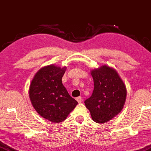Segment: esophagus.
Here are the masks:
<instances>
[{"label":"esophagus","instance_id":"esophagus-1","mask_svg":"<svg viewBox=\"0 0 151 151\" xmlns=\"http://www.w3.org/2000/svg\"><path fill=\"white\" fill-rule=\"evenodd\" d=\"M76 100H77V101L78 103H81L82 101V97H78L76 98Z\"/></svg>","mask_w":151,"mask_h":151}]
</instances>
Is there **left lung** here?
Wrapping results in <instances>:
<instances>
[{
    "instance_id": "1",
    "label": "left lung",
    "mask_w": 151,
    "mask_h": 151,
    "mask_svg": "<svg viewBox=\"0 0 151 151\" xmlns=\"http://www.w3.org/2000/svg\"><path fill=\"white\" fill-rule=\"evenodd\" d=\"M91 73L94 90L84 104L94 121L105 123L123 108L127 97L126 86L116 70L108 65L93 69Z\"/></svg>"
}]
</instances>
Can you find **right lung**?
<instances>
[{
    "mask_svg": "<svg viewBox=\"0 0 151 151\" xmlns=\"http://www.w3.org/2000/svg\"><path fill=\"white\" fill-rule=\"evenodd\" d=\"M67 67L50 65L37 72L30 84L31 104L41 116L52 123H60L75 108L78 101L69 95L62 83Z\"/></svg>",
    "mask_w": 151,
    "mask_h": 151,
    "instance_id": "obj_1",
    "label": "right lung"
}]
</instances>
